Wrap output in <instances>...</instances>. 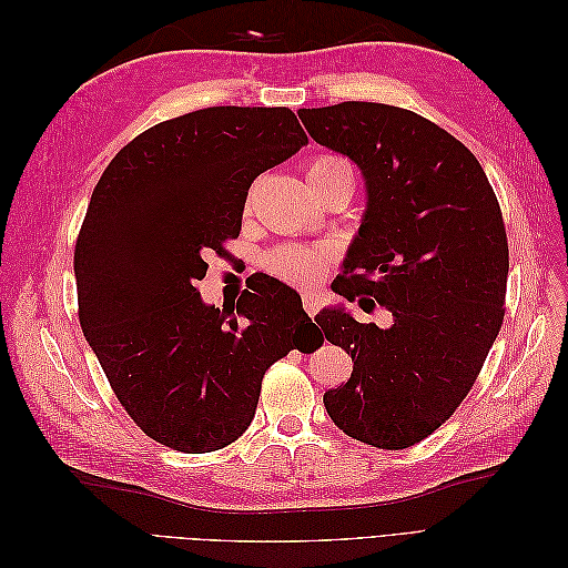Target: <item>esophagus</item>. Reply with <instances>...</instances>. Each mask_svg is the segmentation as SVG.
Wrapping results in <instances>:
<instances>
[{"label":"esophagus","instance_id":"34e87169","mask_svg":"<svg viewBox=\"0 0 568 568\" xmlns=\"http://www.w3.org/2000/svg\"><path fill=\"white\" fill-rule=\"evenodd\" d=\"M320 305H322V298H320L317 291H303V307H305L307 315H317Z\"/></svg>","mask_w":568,"mask_h":568}]
</instances>
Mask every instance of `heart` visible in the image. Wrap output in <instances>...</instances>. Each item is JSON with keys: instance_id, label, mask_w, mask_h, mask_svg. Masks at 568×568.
I'll list each match as a JSON object with an SVG mask.
<instances>
[{"instance_id": "1", "label": "heart", "mask_w": 568, "mask_h": 568, "mask_svg": "<svg viewBox=\"0 0 568 568\" xmlns=\"http://www.w3.org/2000/svg\"><path fill=\"white\" fill-rule=\"evenodd\" d=\"M338 173L351 175L348 163L341 159H334V156H322V159H315L311 163V168H307V180H311V184H317V182L332 178V175H338ZM329 257H332L329 248L294 246V248H282L277 253H272L267 261V267L284 282L305 286V284H315L322 280Z\"/></svg>"}]
</instances>
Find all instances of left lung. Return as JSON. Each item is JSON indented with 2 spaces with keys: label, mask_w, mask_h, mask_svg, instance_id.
<instances>
[{
  "label": "left lung",
  "mask_w": 568,
  "mask_h": 568,
  "mask_svg": "<svg viewBox=\"0 0 568 568\" xmlns=\"http://www.w3.org/2000/svg\"><path fill=\"white\" fill-rule=\"evenodd\" d=\"M298 118L365 180L363 222L332 288L393 315L382 329L343 305L320 311L324 338L353 357L351 379L324 393V407L351 438L403 450L453 415L503 326L500 205L474 153L417 113L343 101Z\"/></svg>",
  "instance_id": "obj_1"
}]
</instances>
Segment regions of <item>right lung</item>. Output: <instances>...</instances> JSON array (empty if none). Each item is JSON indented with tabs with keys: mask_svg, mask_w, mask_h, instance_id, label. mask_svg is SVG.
Listing matches in <instances>:
<instances>
[{
	"mask_svg": "<svg viewBox=\"0 0 568 568\" xmlns=\"http://www.w3.org/2000/svg\"><path fill=\"white\" fill-rule=\"evenodd\" d=\"M305 144L286 106H213L134 136L94 186L75 244L80 326L120 405L168 448L234 443L265 369L317 329L280 280L232 313L196 291L205 253L242 232L253 180Z\"/></svg>",
	"mask_w": 568,
	"mask_h": 568,
	"instance_id": "right-lung-1",
	"label": "right lung"
}]
</instances>
